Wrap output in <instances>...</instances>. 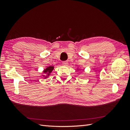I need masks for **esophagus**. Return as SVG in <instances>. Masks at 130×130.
<instances>
[{"instance_id": "obj_1", "label": "esophagus", "mask_w": 130, "mask_h": 130, "mask_svg": "<svg viewBox=\"0 0 130 130\" xmlns=\"http://www.w3.org/2000/svg\"><path fill=\"white\" fill-rule=\"evenodd\" d=\"M62 64H63V66H68V61H63L62 62Z\"/></svg>"}]
</instances>
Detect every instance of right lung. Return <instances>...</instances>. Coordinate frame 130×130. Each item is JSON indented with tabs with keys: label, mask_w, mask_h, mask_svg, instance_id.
<instances>
[{
	"label": "right lung",
	"mask_w": 130,
	"mask_h": 130,
	"mask_svg": "<svg viewBox=\"0 0 130 130\" xmlns=\"http://www.w3.org/2000/svg\"><path fill=\"white\" fill-rule=\"evenodd\" d=\"M54 68V66H50L49 67H47L46 69H45L44 70H43V73L44 74H46V76H45V78L48 77L50 75V73L52 72ZM43 76H44V75H43Z\"/></svg>",
	"instance_id": "obj_1"
}]
</instances>
